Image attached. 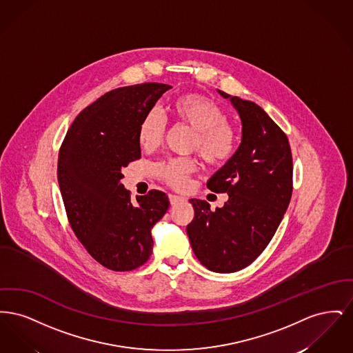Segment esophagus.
<instances>
[{"instance_id": "1", "label": "esophagus", "mask_w": 353, "mask_h": 353, "mask_svg": "<svg viewBox=\"0 0 353 353\" xmlns=\"http://www.w3.org/2000/svg\"><path fill=\"white\" fill-rule=\"evenodd\" d=\"M184 201L185 199L180 197V196H174V194H170V196H169V202H170L172 206H176V205H179V203H181V202Z\"/></svg>"}]
</instances>
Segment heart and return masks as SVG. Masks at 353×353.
<instances>
[{
    "mask_svg": "<svg viewBox=\"0 0 353 353\" xmlns=\"http://www.w3.org/2000/svg\"><path fill=\"white\" fill-rule=\"evenodd\" d=\"M169 112L176 124L193 131L190 151L199 152L202 160L212 167L223 165L236 150V134L226 112L213 99L189 92L177 97L169 105ZM165 123L151 110L144 114L137 127V141L141 148L156 150L164 139ZM196 170V160L169 159L156 165V174L176 189H185Z\"/></svg>",
    "mask_w": 353,
    "mask_h": 353,
    "instance_id": "obj_1",
    "label": "heart"
}]
</instances>
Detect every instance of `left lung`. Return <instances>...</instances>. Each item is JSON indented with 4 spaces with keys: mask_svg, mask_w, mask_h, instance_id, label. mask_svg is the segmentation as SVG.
Masks as SVG:
<instances>
[{
    "mask_svg": "<svg viewBox=\"0 0 353 353\" xmlns=\"http://www.w3.org/2000/svg\"><path fill=\"white\" fill-rule=\"evenodd\" d=\"M219 92L236 110L242 139L206 186L228 193L229 200L216 212L203 200H189L194 219L186 233L206 269L235 272L266 249L285 216L292 194V156L285 132L258 104Z\"/></svg>",
    "mask_w": 353,
    "mask_h": 353,
    "instance_id": "8db88e82",
    "label": "left lung"
}]
</instances>
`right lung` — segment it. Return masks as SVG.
Segmentation results:
<instances>
[{
  "mask_svg": "<svg viewBox=\"0 0 353 353\" xmlns=\"http://www.w3.org/2000/svg\"><path fill=\"white\" fill-rule=\"evenodd\" d=\"M169 84L120 87L85 107L72 121L58 156V184L70 226L101 266L131 271L151 256V230L169 208L152 189L131 200L121 169L141 157L137 127Z\"/></svg>",
  "mask_w": 353,
  "mask_h": 353,
  "instance_id": "right-lung-1",
  "label": "right lung"
}]
</instances>
